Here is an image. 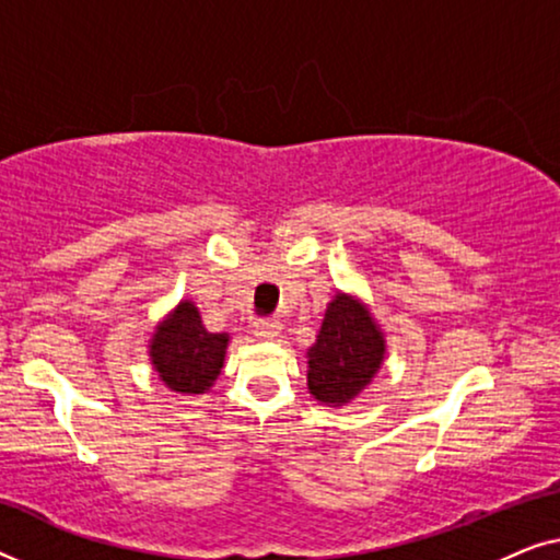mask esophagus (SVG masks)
Returning a JSON list of instances; mask_svg holds the SVG:
<instances>
[{
    "mask_svg": "<svg viewBox=\"0 0 560 560\" xmlns=\"http://www.w3.org/2000/svg\"><path fill=\"white\" fill-rule=\"evenodd\" d=\"M252 328H255V336L259 341H270L280 334V324L272 318H257L255 324H252Z\"/></svg>",
    "mask_w": 560,
    "mask_h": 560,
    "instance_id": "obj_1",
    "label": "esophagus"
}]
</instances>
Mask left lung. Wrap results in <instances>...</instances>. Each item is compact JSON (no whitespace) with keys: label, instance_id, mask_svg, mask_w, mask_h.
I'll return each instance as SVG.
<instances>
[{"label":"left lung","instance_id":"left-lung-1","mask_svg":"<svg viewBox=\"0 0 560 560\" xmlns=\"http://www.w3.org/2000/svg\"><path fill=\"white\" fill-rule=\"evenodd\" d=\"M385 359V336L370 308L347 293L328 303L308 349V389L320 405L339 408L370 385Z\"/></svg>","mask_w":560,"mask_h":560}]
</instances>
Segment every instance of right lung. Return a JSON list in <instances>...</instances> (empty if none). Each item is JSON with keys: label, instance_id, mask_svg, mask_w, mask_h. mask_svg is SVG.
<instances>
[{"label": "right lung", "instance_id": "right-lung-1", "mask_svg": "<svg viewBox=\"0 0 560 560\" xmlns=\"http://www.w3.org/2000/svg\"><path fill=\"white\" fill-rule=\"evenodd\" d=\"M229 334L206 331L201 313L180 301L150 339V359L173 393L203 395L224 366Z\"/></svg>", "mask_w": 560, "mask_h": 560}]
</instances>
